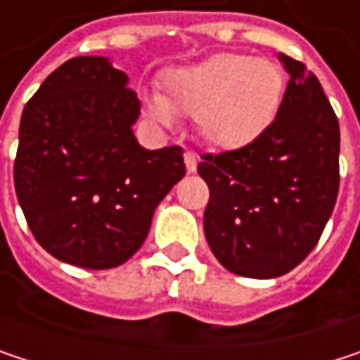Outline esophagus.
I'll use <instances>...</instances> for the list:
<instances>
[{"mask_svg":"<svg viewBox=\"0 0 360 360\" xmlns=\"http://www.w3.org/2000/svg\"><path fill=\"white\" fill-rule=\"evenodd\" d=\"M183 160H185V169H187V173H193V171H195V167H198V156H195V154H191V152H185V154H183Z\"/></svg>","mask_w":360,"mask_h":360,"instance_id":"obj_1","label":"esophagus"}]
</instances>
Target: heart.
Wrapping results in <instances>:
<instances>
[{
  "label": "heart",
  "mask_w": 360,
  "mask_h": 360,
  "mask_svg": "<svg viewBox=\"0 0 360 360\" xmlns=\"http://www.w3.org/2000/svg\"><path fill=\"white\" fill-rule=\"evenodd\" d=\"M285 91L281 68L266 58L223 51L162 75V94L148 100L156 120L193 116L195 135L219 152L258 141L275 122Z\"/></svg>",
  "instance_id": "b5f03b06"
}]
</instances>
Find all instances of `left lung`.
Masks as SVG:
<instances>
[{"label": "left lung", "instance_id": "8db88e82", "mask_svg": "<svg viewBox=\"0 0 360 360\" xmlns=\"http://www.w3.org/2000/svg\"><path fill=\"white\" fill-rule=\"evenodd\" d=\"M279 62L290 81L271 129L198 165L210 189L206 242L227 271L252 279L285 275L311 254L340 185V124L321 83L302 62Z\"/></svg>", "mask_w": 360, "mask_h": 360}]
</instances>
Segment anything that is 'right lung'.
<instances>
[{
    "mask_svg": "<svg viewBox=\"0 0 360 360\" xmlns=\"http://www.w3.org/2000/svg\"><path fill=\"white\" fill-rule=\"evenodd\" d=\"M141 104L104 56L56 68L22 110L14 187L35 240L53 258L112 269L148 238L162 198L185 175L179 146L146 150Z\"/></svg>",
    "mask_w": 360,
    "mask_h": 360,
    "instance_id": "1",
    "label": "right lung"
}]
</instances>
